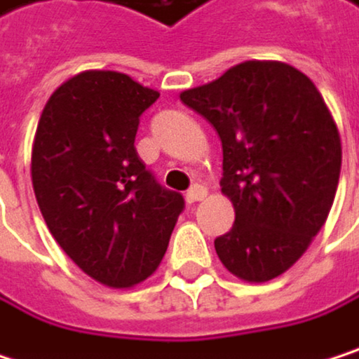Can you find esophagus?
<instances>
[{"label": "esophagus", "instance_id": "esophagus-1", "mask_svg": "<svg viewBox=\"0 0 359 359\" xmlns=\"http://www.w3.org/2000/svg\"><path fill=\"white\" fill-rule=\"evenodd\" d=\"M206 194H208V191H206V187H202V185H194V187L187 191V196H185V198H187V202H189V204H194V202H202V200L206 198Z\"/></svg>", "mask_w": 359, "mask_h": 359}]
</instances>
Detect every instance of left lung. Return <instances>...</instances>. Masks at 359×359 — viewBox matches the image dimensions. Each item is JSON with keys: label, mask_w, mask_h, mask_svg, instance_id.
Wrapping results in <instances>:
<instances>
[{"label": "left lung", "mask_w": 359, "mask_h": 359, "mask_svg": "<svg viewBox=\"0 0 359 359\" xmlns=\"http://www.w3.org/2000/svg\"><path fill=\"white\" fill-rule=\"evenodd\" d=\"M181 100L223 142L221 191L233 227L215 240L240 280L269 282L290 269L328 219L341 174V136L313 86L278 60H246Z\"/></svg>", "instance_id": "1"}]
</instances>
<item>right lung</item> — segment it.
Wrapping results in <instances>:
<instances>
[{
	"label": "right lung",
	"instance_id": "1",
	"mask_svg": "<svg viewBox=\"0 0 359 359\" xmlns=\"http://www.w3.org/2000/svg\"><path fill=\"white\" fill-rule=\"evenodd\" d=\"M157 98L126 73L83 71L56 88L37 123L31 181L43 221L67 257L109 288L157 269L185 208L134 147Z\"/></svg>",
	"mask_w": 359,
	"mask_h": 359
}]
</instances>
